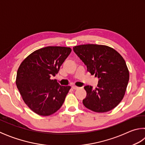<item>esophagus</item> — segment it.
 <instances>
[{"mask_svg":"<svg viewBox=\"0 0 145 145\" xmlns=\"http://www.w3.org/2000/svg\"><path fill=\"white\" fill-rule=\"evenodd\" d=\"M73 89H78V87H77V86H72V87Z\"/></svg>","mask_w":145,"mask_h":145,"instance_id":"1","label":"esophagus"}]
</instances>
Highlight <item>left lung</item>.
I'll list each match as a JSON object with an SVG mask.
<instances>
[{"label":"left lung","mask_w":145,"mask_h":145,"mask_svg":"<svg viewBox=\"0 0 145 145\" xmlns=\"http://www.w3.org/2000/svg\"><path fill=\"white\" fill-rule=\"evenodd\" d=\"M73 51L91 75L99 78L95 89L86 86L84 106L97 112H105L116 107L125 93L129 72L124 59L111 47L86 44L75 46Z\"/></svg>","instance_id":"8db88e82"}]
</instances>
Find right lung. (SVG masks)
<instances>
[{"label":"right lung","instance_id":"obj_1","mask_svg":"<svg viewBox=\"0 0 145 145\" xmlns=\"http://www.w3.org/2000/svg\"><path fill=\"white\" fill-rule=\"evenodd\" d=\"M71 52L70 47L46 46L31 53L20 65L17 88L25 104L37 114L50 116L62 106L71 87L61 86L51 77L57 74Z\"/></svg>","mask_w":145,"mask_h":145}]
</instances>
